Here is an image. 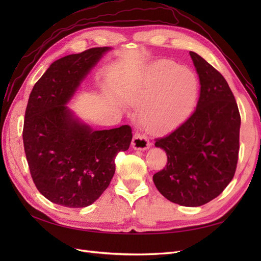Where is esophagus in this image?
<instances>
[{
	"label": "esophagus",
	"mask_w": 261,
	"mask_h": 261,
	"mask_svg": "<svg viewBox=\"0 0 261 261\" xmlns=\"http://www.w3.org/2000/svg\"><path fill=\"white\" fill-rule=\"evenodd\" d=\"M132 147L135 150L145 151V150H147L150 147L149 139L145 135H141V134H135L132 140Z\"/></svg>",
	"instance_id": "1"
}]
</instances>
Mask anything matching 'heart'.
<instances>
[{
	"label": "heart",
	"mask_w": 261,
	"mask_h": 261,
	"mask_svg": "<svg viewBox=\"0 0 261 261\" xmlns=\"http://www.w3.org/2000/svg\"><path fill=\"white\" fill-rule=\"evenodd\" d=\"M198 80L191 68L171 61L146 66L125 90V98L143 108L140 121L151 133L176 128L191 115L198 97Z\"/></svg>",
	"instance_id": "obj_1"
}]
</instances>
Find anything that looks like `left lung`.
I'll use <instances>...</instances> for the list:
<instances>
[{"label": "left lung", "mask_w": 261, "mask_h": 261, "mask_svg": "<svg viewBox=\"0 0 261 261\" xmlns=\"http://www.w3.org/2000/svg\"><path fill=\"white\" fill-rule=\"evenodd\" d=\"M189 55L199 77V99L183 124L155 140L168 164L153 175V183L170 201L199 207L222 193L235 174L241 116L224 77L200 55Z\"/></svg>", "instance_id": "obj_1"}]
</instances>
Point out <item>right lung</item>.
<instances>
[{
    "mask_svg": "<svg viewBox=\"0 0 261 261\" xmlns=\"http://www.w3.org/2000/svg\"><path fill=\"white\" fill-rule=\"evenodd\" d=\"M110 46L69 54L53 62L30 92L22 140L30 174L51 202L90 206L110 185L114 159L129 148L128 125L94 130L68 108L81 84Z\"/></svg>",
    "mask_w": 261,
    "mask_h": 261,
    "instance_id": "1",
    "label": "right lung"
}]
</instances>
